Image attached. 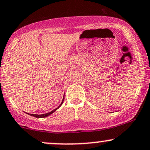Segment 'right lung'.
I'll return each instance as SVG.
<instances>
[{"label":"right lung","mask_w":150,"mask_h":150,"mask_svg":"<svg viewBox=\"0 0 150 150\" xmlns=\"http://www.w3.org/2000/svg\"><path fill=\"white\" fill-rule=\"evenodd\" d=\"M64 98H63L62 103H61V105H60L59 106V107H58L57 108H56V109L54 110H52V111H51V112H48V113H46V114H43V115H34V114H29V113H27V114L30 115V116H33V117H36V118H43V117H46L49 116V115H52V113L54 112H55L56 110H57L58 109V108H59L60 107V106L61 105H62V103H63V101H64Z\"/></svg>","instance_id":"obj_1"}]
</instances>
